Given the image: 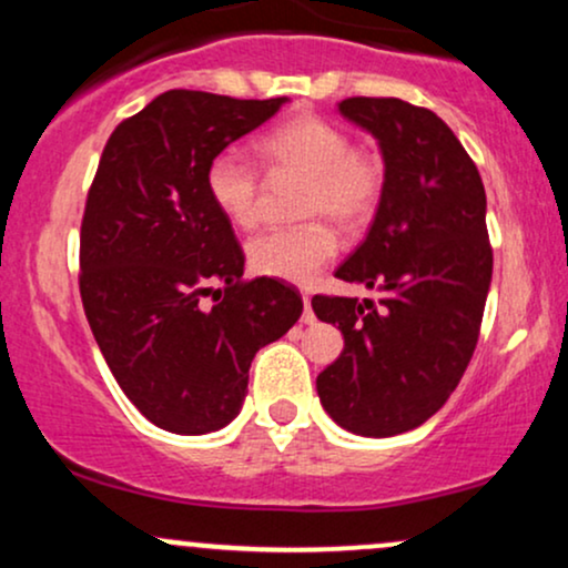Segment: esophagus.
Here are the masks:
<instances>
[{"label": "esophagus", "instance_id": "1", "mask_svg": "<svg viewBox=\"0 0 568 568\" xmlns=\"http://www.w3.org/2000/svg\"><path fill=\"white\" fill-rule=\"evenodd\" d=\"M302 321H304V325H315V321H317L315 312H312V298L306 296V293H304V317Z\"/></svg>", "mask_w": 568, "mask_h": 568}]
</instances>
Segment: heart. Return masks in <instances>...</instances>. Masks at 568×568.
Returning a JSON list of instances; mask_svg holds the SVG:
<instances>
[{"label":"heart","instance_id":"obj_1","mask_svg":"<svg viewBox=\"0 0 568 568\" xmlns=\"http://www.w3.org/2000/svg\"><path fill=\"white\" fill-rule=\"evenodd\" d=\"M266 173L302 175L298 216L312 219L291 230H270L247 243V264L256 275L312 283L334 258L338 230L361 232L379 211L384 165L379 158L352 149L349 135L323 116H296L256 143ZM207 197L219 213L240 230H251L262 216V179L253 162L237 149H224L207 162Z\"/></svg>","mask_w":568,"mask_h":568}]
</instances>
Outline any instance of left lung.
<instances>
[{"mask_svg":"<svg viewBox=\"0 0 568 568\" xmlns=\"http://www.w3.org/2000/svg\"><path fill=\"white\" fill-rule=\"evenodd\" d=\"M338 114L379 143L384 194L336 277L382 298H312L315 315L344 336L317 395L338 427L389 438L443 408L478 344L494 266L486 192L470 154L429 109L347 98Z\"/></svg>","mask_w":568,"mask_h":568,"instance_id":"obj_1","label":"left lung"}]
</instances>
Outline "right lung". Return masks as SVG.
<instances>
[{"mask_svg":"<svg viewBox=\"0 0 568 568\" xmlns=\"http://www.w3.org/2000/svg\"><path fill=\"white\" fill-rule=\"evenodd\" d=\"M283 103L168 90L116 125L98 162L80 234L84 315L122 393L168 433L230 425L256 352L302 317L291 285L245 283L243 247L205 189L207 162ZM207 292L220 293L211 311Z\"/></svg>","mask_w":568,"mask_h":568,"instance_id":"add662e5","label":"right lung"}]
</instances>
